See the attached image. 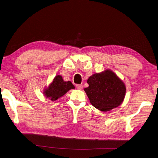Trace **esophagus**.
I'll use <instances>...</instances> for the list:
<instances>
[{
	"instance_id": "34e87169",
	"label": "esophagus",
	"mask_w": 158,
	"mask_h": 158,
	"mask_svg": "<svg viewBox=\"0 0 158 158\" xmlns=\"http://www.w3.org/2000/svg\"><path fill=\"white\" fill-rule=\"evenodd\" d=\"M76 87L78 89H83V85H82L81 84H78V85H76Z\"/></svg>"
}]
</instances>
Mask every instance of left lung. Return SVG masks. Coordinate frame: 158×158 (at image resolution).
Here are the masks:
<instances>
[{"label": "left lung", "instance_id": "left-lung-1", "mask_svg": "<svg viewBox=\"0 0 158 158\" xmlns=\"http://www.w3.org/2000/svg\"><path fill=\"white\" fill-rule=\"evenodd\" d=\"M89 87L84 89L90 102L102 111H108L121 105L126 87L123 82L110 70L96 73L87 80Z\"/></svg>", "mask_w": 158, "mask_h": 158}]
</instances>
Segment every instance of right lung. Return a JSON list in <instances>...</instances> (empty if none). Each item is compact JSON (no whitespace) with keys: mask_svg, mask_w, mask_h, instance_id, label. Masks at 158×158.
<instances>
[{"mask_svg":"<svg viewBox=\"0 0 158 158\" xmlns=\"http://www.w3.org/2000/svg\"><path fill=\"white\" fill-rule=\"evenodd\" d=\"M72 89H74V86L70 81H65L60 75H57L49 86L44 90V94L51 101H56Z\"/></svg>","mask_w":158,"mask_h":158,"instance_id":"1","label":"right lung"}]
</instances>
